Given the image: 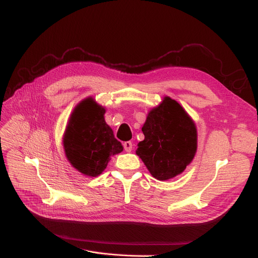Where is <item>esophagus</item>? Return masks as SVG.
I'll return each mask as SVG.
<instances>
[{
  "label": "esophagus",
  "instance_id": "obj_1",
  "mask_svg": "<svg viewBox=\"0 0 258 258\" xmlns=\"http://www.w3.org/2000/svg\"><path fill=\"white\" fill-rule=\"evenodd\" d=\"M123 147H124V150L126 152H131L132 149H133V143L132 142H125L123 144Z\"/></svg>",
  "mask_w": 258,
  "mask_h": 258
}]
</instances>
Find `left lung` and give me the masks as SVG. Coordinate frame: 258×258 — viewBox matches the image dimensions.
<instances>
[{
  "label": "left lung",
  "mask_w": 258,
  "mask_h": 258,
  "mask_svg": "<svg viewBox=\"0 0 258 258\" xmlns=\"http://www.w3.org/2000/svg\"><path fill=\"white\" fill-rule=\"evenodd\" d=\"M142 131L145 139L137 145L136 154L154 178L171 179L194 160L196 124L176 100L164 97L158 107L150 110Z\"/></svg>",
  "instance_id": "1"
}]
</instances>
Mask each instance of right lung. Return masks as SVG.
<instances>
[{
	"instance_id": "1",
	"label": "right lung",
	"mask_w": 258,
	"mask_h": 258,
	"mask_svg": "<svg viewBox=\"0 0 258 258\" xmlns=\"http://www.w3.org/2000/svg\"><path fill=\"white\" fill-rule=\"evenodd\" d=\"M105 108L92 97L75 108L63 135L66 157L79 172L96 177L105 171L111 156L123 150L106 123Z\"/></svg>"
}]
</instances>
